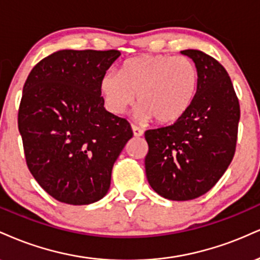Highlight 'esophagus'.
<instances>
[{
	"mask_svg": "<svg viewBox=\"0 0 260 260\" xmlns=\"http://www.w3.org/2000/svg\"><path fill=\"white\" fill-rule=\"evenodd\" d=\"M131 129H133L134 136L140 137V136H142V135H143V130L141 129V127L136 126V125H131Z\"/></svg>",
	"mask_w": 260,
	"mask_h": 260,
	"instance_id": "34e87169",
	"label": "esophagus"
}]
</instances>
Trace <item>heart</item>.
<instances>
[{"label":"heart","mask_w":260,"mask_h":260,"mask_svg":"<svg viewBox=\"0 0 260 260\" xmlns=\"http://www.w3.org/2000/svg\"><path fill=\"white\" fill-rule=\"evenodd\" d=\"M200 85V73L190 58L143 54L123 63L120 73L109 70L101 79V93L113 114H123L136 101L141 120L168 124L188 111Z\"/></svg>","instance_id":"heart-1"}]
</instances>
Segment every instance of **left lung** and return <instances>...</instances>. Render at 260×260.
I'll return each mask as SVG.
<instances>
[{"mask_svg":"<svg viewBox=\"0 0 260 260\" xmlns=\"http://www.w3.org/2000/svg\"><path fill=\"white\" fill-rule=\"evenodd\" d=\"M200 73L188 111L173 125L147 130L146 176L151 187L170 201H190L207 193L233 160L240 103L224 67L202 51L185 50Z\"/></svg>","mask_w":260,"mask_h":260,"instance_id":"8db88e82","label":"left lung"}]
</instances>
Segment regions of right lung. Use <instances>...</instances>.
<instances>
[{
    "mask_svg": "<svg viewBox=\"0 0 260 260\" xmlns=\"http://www.w3.org/2000/svg\"><path fill=\"white\" fill-rule=\"evenodd\" d=\"M120 56L57 51L34 67L23 87L18 127L30 173L59 202H97L114 161L133 137L130 124L106 111L101 79Z\"/></svg>",
    "mask_w": 260,
    "mask_h": 260,
    "instance_id": "add662e5",
    "label": "right lung"
}]
</instances>
